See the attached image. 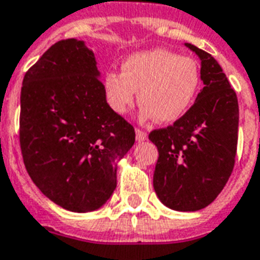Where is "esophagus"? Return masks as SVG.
<instances>
[{"mask_svg":"<svg viewBox=\"0 0 260 260\" xmlns=\"http://www.w3.org/2000/svg\"><path fill=\"white\" fill-rule=\"evenodd\" d=\"M136 137L138 141L148 140V134H146L144 130H141V128H136Z\"/></svg>","mask_w":260,"mask_h":260,"instance_id":"esophagus-1","label":"esophagus"}]
</instances>
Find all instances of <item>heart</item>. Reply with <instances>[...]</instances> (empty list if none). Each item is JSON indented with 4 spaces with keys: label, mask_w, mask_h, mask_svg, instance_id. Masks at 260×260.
<instances>
[{
    "label": "heart",
    "mask_w": 260,
    "mask_h": 260,
    "mask_svg": "<svg viewBox=\"0 0 260 260\" xmlns=\"http://www.w3.org/2000/svg\"><path fill=\"white\" fill-rule=\"evenodd\" d=\"M199 85L197 61L164 48L133 54L123 62L122 72L110 70L103 80L108 106L115 114L124 115L140 92L141 119L157 118L162 123L180 119L188 111Z\"/></svg>",
    "instance_id": "heart-1"
}]
</instances>
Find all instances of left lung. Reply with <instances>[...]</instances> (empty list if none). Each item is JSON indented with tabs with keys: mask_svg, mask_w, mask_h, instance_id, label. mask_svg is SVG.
I'll list each match as a JSON object with an SVG mask.
<instances>
[{
	"mask_svg": "<svg viewBox=\"0 0 260 260\" xmlns=\"http://www.w3.org/2000/svg\"><path fill=\"white\" fill-rule=\"evenodd\" d=\"M186 46L201 58L203 88L180 119L150 132L149 140L158 150L153 175L158 199L174 210L197 212L218 197L232 174L239 103L218 62L194 44Z\"/></svg>",
	"mask_w": 260,
	"mask_h": 260,
	"instance_id": "8db88e82",
	"label": "left lung"
}]
</instances>
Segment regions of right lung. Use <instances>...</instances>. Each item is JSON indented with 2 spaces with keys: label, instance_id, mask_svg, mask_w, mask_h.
Returning a JSON list of instances; mask_svg holds the SVG:
<instances>
[{
  "label": "right lung",
  "instance_id": "add662e5",
  "mask_svg": "<svg viewBox=\"0 0 260 260\" xmlns=\"http://www.w3.org/2000/svg\"><path fill=\"white\" fill-rule=\"evenodd\" d=\"M84 42L53 44L24 76L20 148L32 182L66 210L93 212L116 187L136 132L112 111Z\"/></svg>",
  "mask_w": 260,
  "mask_h": 260
}]
</instances>
